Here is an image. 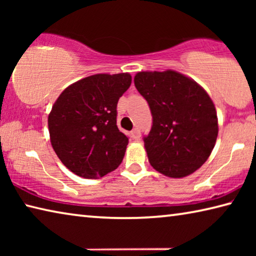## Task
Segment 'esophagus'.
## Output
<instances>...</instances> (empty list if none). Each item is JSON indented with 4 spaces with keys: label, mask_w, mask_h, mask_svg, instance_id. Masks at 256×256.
I'll return each instance as SVG.
<instances>
[{
    "label": "esophagus",
    "mask_w": 256,
    "mask_h": 256,
    "mask_svg": "<svg viewBox=\"0 0 256 256\" xmlns=\"http://www.w3.org/2000/svg\"><path fill=\"white\" fill-rule=\"evenodd\" d=\"M131 136H132L133 140H138V138H140V136H141L140 130H138V128H134L133 131L131 132Z\"/></svg>",
    "instance_id": "1"
}]
</instances>
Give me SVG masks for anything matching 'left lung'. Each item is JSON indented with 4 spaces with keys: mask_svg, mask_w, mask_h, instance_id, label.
Here are the masks:
<instances>
[{
    "mask_svg": "<svg viewBox=\"0 0 256 256\" xmlns=\"http://www.w3.org/2000/svg\"><path fill=\"white\" fill-rule=\"evenodd\" d=\"M134 84L152 115V128L144 138L151 166L172 178L198 170L218 136V118L209 94L172 70L138 72Z\"/></svg>",
    "mask_w": 256,
    "mask_h": 256,
    "instance_id": "left-lung-1",
    "label": "left lung"
}]
</instances>
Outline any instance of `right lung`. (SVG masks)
<instances>
[{
  "mask_svg": "<svg viewBox=\"0 0 256 256\" xmlns=\"http://www.w3.org/2000/svg\"><path fill=\"white\" fill-rule=\"evenodd\" d=\"M128 73L94 74L68 86L48 115L50 144L64 166L84 178H99L122 162L128 138L116 125Z\"/></svg>",
  "mask_w": 256,
  "mask_h": 256,
  "instance_id": "right-lung-1",
  "label": "right lung"
}]
</instances>
